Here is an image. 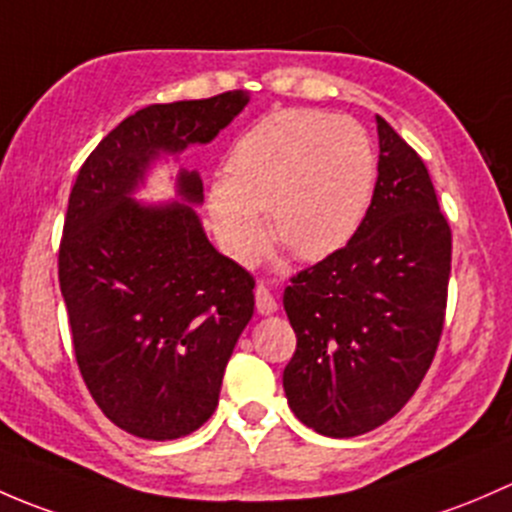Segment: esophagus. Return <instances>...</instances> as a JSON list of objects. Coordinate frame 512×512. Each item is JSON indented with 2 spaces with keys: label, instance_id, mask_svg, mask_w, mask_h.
<instances>
[{
  "label": "esophagus",
  "instance_id": "obj_1",
  "mask_svg": "<svg viewBox=\"0 0 512 512\" xmlns=\"http://www.w3.org/2000/svg\"><path fill=\"white\" fill-rule=\"evenodd\" d=\"M254 295H256V310H258V315H271V313H276L278 303H276V298H273L271 291H268L266 286H256Z\"/></svg>",
  "mask_w": 512,
  "mask_h": 512
}]
</instances>
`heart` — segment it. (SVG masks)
<instances>
[{
	"label": "heart",
	"instance_id": "1",
	"mask_svg": "<svg viewBox=\"0 0 512 512\" xmlns=\"http://www.w3.org/2000/svg\"><path fill=\"white\" fill-rule=\"evenodd\" d=\"M377 160L370 135L323 110H278L246 130L209 184L207 212L221 251L251 263L268 229L303 261H323L355 236L370 207Z\"/></svg>",
	"mask_w": 512,
	"mask_h": 512
}]
</instances>
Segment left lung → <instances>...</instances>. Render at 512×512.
Wrapping results in <instances>:
<instances>
[{"label": "left lung", "instance_id": "1", "mask_svg": "<svg viewBox=\"0 0 512 512\" xmlns=\"http://www.w3.org/2000/svg\"><path fill=\"white\" fill-rule=\"evenodd\" d=\"M372 204L345 249L283 293L298 345L283 372L291 412L330 439L367 434L412 399L444 328L451 229L426 165L377 115Z\"/></svg>", "mask_w": 512, "mask_h": 512}]
</instances>
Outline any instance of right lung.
Returning a JSON list of instances; mask_svg holds the SVG:
<instances>
[{
    "label": "right lung",
    "instance_id": "1",
    "mask_svg": "<svg viewBox=\"0 0 512 512\" xmlns=\"http://www.w3.org/2000/svg\"><path fill=\"white\" fill-rule=\"evenodd\" d=\"M249 105L244 91L147 105L91 152L68 199L59 283L78 370L100 412L147 441L197 431L254 315V278L207 239L189 145L212 142ZM178 165L172 203H138L155 164Z\"/></svg>",
    "mask_w": 512,
    "mask_h": 512
}]
</instances>
